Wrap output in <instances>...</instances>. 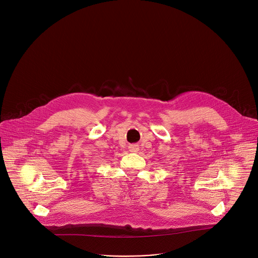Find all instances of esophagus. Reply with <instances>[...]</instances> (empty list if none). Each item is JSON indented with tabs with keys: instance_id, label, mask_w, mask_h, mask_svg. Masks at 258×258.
Returning a JSON list of instances; mask_svg holds the SVG:
<instances>
[{
	"instance_id": "obj_1",
	"label": "esophagus",
	"mask_w": 258,
	"mask_h": 258,
	"mask_svg": "<svg viewBox=\"0 0 258 258\" xmlns=\"http://www.w3.org/2000/svg\"><path fill=\"white\" fill-rule=\"evenodd\" d=\"M130 150H131L132 152H138V151H139V147H138L137 145H132V146L130 147Z\"/></svg>"
}]
</instances>
